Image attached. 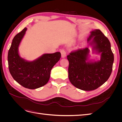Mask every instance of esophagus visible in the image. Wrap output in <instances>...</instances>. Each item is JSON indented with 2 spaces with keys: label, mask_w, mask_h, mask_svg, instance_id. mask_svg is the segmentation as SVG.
<instances>
[{
  "label": "esophagus",
  "mask_w": 122,
  "mask_h": 122,
  "mask_svg": "<svg viewBox=\"0 0 122 122\" xmlns=\"http://www.w3.org/2000/svg\"><path fill=\"white\" fill-rule=\"evenodd\" d=\"M61 57L62 58H65L66 56V52L64 49H62L61 50Z\"/></svg>",
  "instance_id": "esophagus-1"
}]
</instances>
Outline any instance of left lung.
I'll use <instances>...</instances> for the list:
<instances>
[{
	"instance_id": "left-lung-1",
	"label": "left lung",
	"mask_w": 122,
	"mask_h": 122,
	"mask_svg": "<svg viewBox=\"0 0 122 122\" xmlns=\"http://www.w3.org/2000/svg\"><path fill=\"white\" fill-rule=\"evenodd\" d=\"M90 33L87 43L93 53L100 55V60H90L88 48L78 49L67 56L70 82L76 87L86 91L97 89L108 80L114 61L108 39L99 29H93Z\"/></svg>"
}]
</instances>
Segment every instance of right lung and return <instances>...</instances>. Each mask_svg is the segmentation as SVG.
I'll return each instance as SVG.
<instances>
[{
    "instance_id": "add662e5",
    "label": "right lung",
    "mask_w": 122,
    "mask_h": 122,
    "mask_svg": "<svg viewBox=\"0 0 122 122\" xmlns=\"http://www.w3.org/2000/svg\"><path fill=\"white\" fill-rule=\"evenodd\" d=\"M24 28L14 38L9 50V69L14 79L23 87L36 89L45 86L50 78V72L53 66L60 60V52L45 53L32 61L21 57L19 47L25 35Z\"/></svg>"
}]
</instances>
